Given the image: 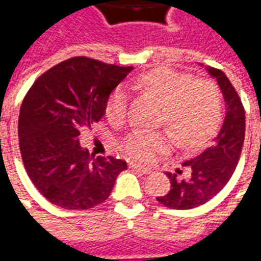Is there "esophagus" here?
<instances>
[{
	"label": "esophagus",
	"instance_id": "obj_1",
	"mask_svg": "<svg viewBox=\"0 0 261 261\" xmlns=\"http://www.w3.org/2000/svg\"><path fill=\"white\" fill-rule=\"evenodd\" d=\"M130 169L137 170V172H140V173H142V175H149V173L152 172L151 169L144 168V166H140V165H137V164H130Z\"/></svg>",
	"mask_w": 261,
	"mask_h": 261
}]
</instances>
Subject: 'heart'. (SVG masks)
<instances>
[{
    "instance_id": "1",
    "label": "heart",
    "mask_w": 261,
    "mask_h": 261,
    "mask_svg": "<svg viewBox=\"0 0 261 261\" xmlns=\"http://www.w3.org/2000/svg\"><path fill=\"white\" fill-rule=\"evenodd\" d=\"M136 86L162 105L161 124L170 127L181 145L197 147L213 137L224 117L219 86L210 80H194L172 68H156L142 74ZM128 93L117 88L106 103V117L121 124L127 116ZM175 138L169 131L134 130L121 142V151L133 161L151 164L169 152Z\"/></svg>"
}]
</instances>
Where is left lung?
<instances>
[{"label":"left lung","mask_w":261,"mask_h":261,"mask_svg":"<svg viewBox=\"0 0 261 261\" xmlns=\"http://www.w3.org/2000/svg\"><path fill=\"white\" fill-rule=\"evenodd\" d=\"M207 71L224 95V124L210 147L183 164L189 169L186 177L179 180L175 173H166L172 186L168 194L156 200L173 210H190L210 201L229 181L241 158L245 141V109L241 97L221 69L207 67ZM176 172L181 175V170Z\"/></svg>","instance_id":"obj_1"}]
</instances>
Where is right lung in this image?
Here are the masks:
<instances>
[{
	"label": "right lung",
	"mask_w": 261,
	"mask_h": 261,
	"mask_svg": "<svg viewBox=\"0 0 261 261\" xmlns=\"http://www.w3.org/2000/svg\"><path fill=\"white\" fill-rule=\"evenodd\" d=\"M131 69L72 57L28 91L18 121L20 155L32 183L50 202L65 210L96 207L127 169L121 159L91 155L78 137L102 119L110 93Z\"/></svg>",
	"instance_id": "right-lung-1"
}]
</instances>
